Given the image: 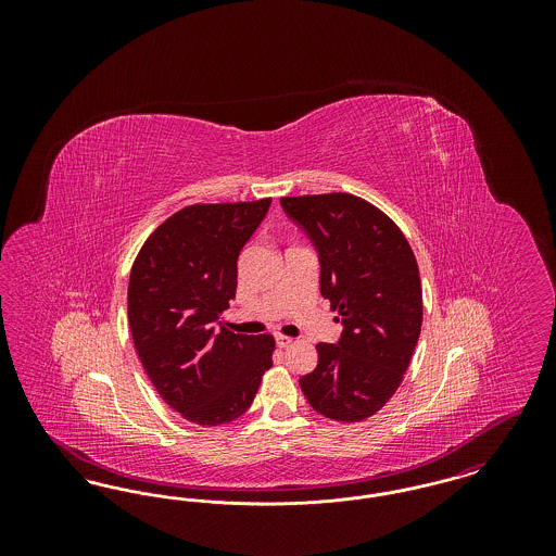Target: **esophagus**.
Masks as SVG:
<instances>
[{"label":"esophagus","instance_id":"esophagus-1","mask_svg":"<svg viewBox=\"0 0 556 556\" xmlns=\"http://www.w3.org/2000/svg\"><path fill=\"white\" fill-rule=\"evenodd\" d=\"M275 342H277V348H281V350H286V348H290L293 344V340L288 338V336H277Z\"/></svg>","mask_w":556,"mask_h":556}]
</instances>
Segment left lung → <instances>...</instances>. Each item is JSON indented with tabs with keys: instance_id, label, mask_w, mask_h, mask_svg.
<instances>
[{
	"instance_id": "8db88e82",
	"label": "left lung",
	"mask_w": 556,
	"mask_h": 556,
	"mask_svg": "<svg viewBox=\"0 0 556 556\" xmlns=\"http://www.w3.org/2000/svg\"><path fill=\"white\" fill-rule=\"evenodd\" d=\"M315 243L320 293L338 311V344H317V369L300 379L327 419H369L402 383L424 320L417 258L396 223L352 193L281 198Z\"/></svg>"
}]
</instances>
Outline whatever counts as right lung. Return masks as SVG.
Returning <instances> with one entry per match:
<instances>
[{"instance_id": "add662e5", "label": "right lung", "mask_w": 556, "mask_h": 556, "mask_svg": "<svg viewBox=\"0 0 556 556\" xmlns=\"http://www.w3.org/2000/svg\"><path fill=\"white\" fill-rule=\"evenodd\" d=\"M270 198L193 204L146 239L129 279V327L162 400L195 425L241 417L273 365V336H241L218 318L238 290V258Z\"/></svg>"}]
</instances>
